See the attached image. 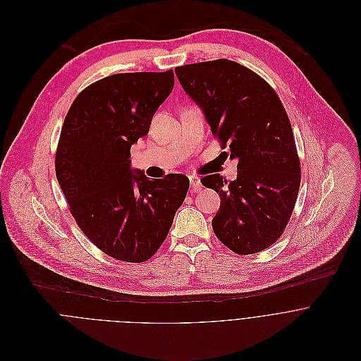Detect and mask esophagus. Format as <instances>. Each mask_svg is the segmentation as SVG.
I'll use <instances>...</instances> for the list:
<instances>
[{"instance_id": "obj_1", "label": "esophagus", "mask_w": 361, "mask_h": 361, "mask_svg": "<svg viewBox=\"0 0 361 361\" xmlns=\"http://www.w3.org/2000/svg\"><path fill=\"white\" fill-rule=\"evenodd\" d=\"M189 182H190V189L192 192H199L202 189V183H200V179L195 175H190L189 176Z\"/></svg>"}]
</instances>
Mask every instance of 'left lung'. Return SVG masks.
Returning a JSON list of instances; mask_svg holds the SVG:
<instances>
[{"instance_id":"8db88e82","label":"left lung","mask_w":361,"mask_h":361,"mask_svg":"<svg viewBox=\"0 0 361 361\" xmlns=\"http://www.w3.org/2000/svg\"><path fill=\"white\" fill-rule=\"evenodd\" d=\"M175 72L212 133L238 161L235 180L228 183L219 173L200 180L221 196L214 235L238 255L267 249L289 222L300 188L293 130L279 97L253 71L229 59Z\"/></svg>"}]
</instances>
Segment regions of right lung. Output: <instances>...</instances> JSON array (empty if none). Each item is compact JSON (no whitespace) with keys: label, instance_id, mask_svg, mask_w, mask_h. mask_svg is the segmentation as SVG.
<instances>
[{"label":"right lung","instance_id":"add662e5","mask_svg":"<svg viewBox=\"0 0 361 361\" xmlns=\"http://www.w3.org/2000/svg\"><path fill=\"white\" fill-rule=\"evenodd\" d=\"M173 71L99 80L72 102L55 158L59 186L87 238L108 256L145 262L168 236L189 179L151 180L130 165V147L173 90Z\"/></svg>","mask_w":361,"mask_h":361}]
</instances>
